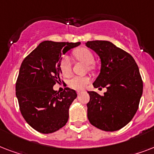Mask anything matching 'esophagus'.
<instances>
[{
	"mask_svg": "<svg viewBox=\"0 0 154 154\" xmlns=\"http://www.w3.org/2000/svg\"><path fill=\"white\" fill-rule=\"evenodd\" d=\"M82 91H80V90H78V91H77V95H80V94H82Z\"/></svg>",
	"mask_w": 154,
	"mask_h": 154,
	"instance_id": "34e87169",
	"label": "esophagus"
}]
</instances>
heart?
Listing matches in <instances>:
<instances>
[{"mask_svg":"<svg viewBox=\"0 0 154 154\" xmlns=\"http://www.w3.org/2000/svg\"><path fill=\"white\" fill-rule=\"evenodd\" d=\"M74 56L80 60L84 61L88 65H92L94 62V56L89 49L86 48H81L74 52ZM60 71L64 76H68L72 71V62L71 59L68 55L64 56L60 63ZM90 82L88 77L82 76H73L69 80L68 85L73 89H83Z\"/></svg>","mask_w":154,"mask_h":154,"instance_id":"b5f03b06","label":"heart"}]
</instances>
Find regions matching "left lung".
Masks as SVG:
<instances>
[{"instance_id":"left-lung-1","label":"left lung","mask_w":154,"mask_h":154,"mask_svg":"<svg viewBox=\"0 0 154 154\" xmlns=\"http://www.w3.org/2000/svg\"><path fill=\"white\" fill-rule=\"evenodd\" d=\"M101 59V72L94 82L95 88H106L101 96L89 91L88 119L104 131H116L125 126L136 113L143 91L137 65L129 53L107 41L85 43Z\"/></svg>"}]
</instances>
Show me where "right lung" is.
<instances>
[{
  "label": "right lung",
  "mask_w": 154,
  "mask_h": 154,
  "mask_svg": "<svg viewBox=\"0 0 154 154\" xmlns=\"http://www.w3.org/2000/svg\"><path fill=\"white\" fill-rule=\"evenodd\" d=\"M81 42H42L21 63L16 83V96L23 117L35 130L51 134L62 128L69 119V109L76 97L73 89L53 90L60 82L61 54Z\"/></svg>",
  "instance_id": "right-lung-1"
}]
</instances>
